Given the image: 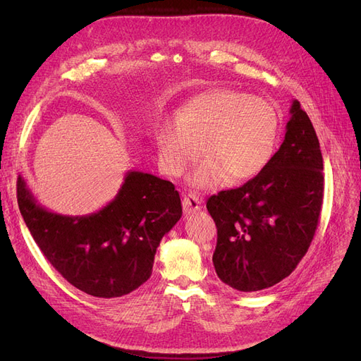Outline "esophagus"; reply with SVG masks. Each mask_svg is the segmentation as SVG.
Wrapping results in <instances>:
<instances>
[{
	"label": "esophagus",
	"instance_id": "esophagus-1",
	"mask_svg": "<svg viewBox=\"0 0 361 361\" xmlns=\"http://www.w3.org/2000/svg\"><path fill=\"white\" fill-rule=\"evenodd\" d=\"M182 207H183V212L187 215L197 212V211H200V207H202V199L195 194L185 195L183 200H182Z\"/></svg>",
	"mask_w": 361,
	"mask_h": 361
}]
</instances>
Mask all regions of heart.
<instances>
[{
    "instance_id": "heart-1",
    "label": "heart",
    "mask_w": 361,
    "mask_h": 361,
    "mask_svg": "<svg viewBox=\"0 0 361 361\" xmlns=\"http://www.w3.org/2000/svg\"><path fill=\"white\" fill-rule=\"evenodd\" d=\"M279 116L274 105L259 96L215 90L194 97L157 134L161 170L179 178L202 155L190 176L192 188L212 191L233 179H255L274 158Z\"/></svg>"
}]
</instances>
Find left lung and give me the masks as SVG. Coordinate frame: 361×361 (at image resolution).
<instances>
[{"label": "left lung", "mask_w": 361, "mask_h": 361, "mask_svg": "<svg viewBox=\"0 0 361 361\" xmlns=\"http://www.w3.org/2000/svg\"><path fill=\"white\" fill-rule=\"evenodd\" d=\"M285 140L269 166L206 203L216 224V276L243 292L277 285L307 253L324 197V164L310 118L290 105Z\"/></svg>", "instance_id": "8db88e82"}]
</instances>
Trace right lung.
Returning <instances> with one entry per match:
<instances>
[{
  "label": "right lung",
  "mask_w": 361,
  "mask_h": 361,
  "mask_svg": "<svg viewBox=\"0 0 361 361\" xmlns=\"http://www.w3.org/2000/svg\"><path fill=\"white\" fill-rule=\"evenodd\" d=\"M18 204L42 253L72 286L99 298L135 290L152 276L157 248L182 216L169 180L130 170L97 212L69 216L40 206L18 179Z\"/></svg>",
  "instance_id": "right-lung-1"
}]
</instances>
